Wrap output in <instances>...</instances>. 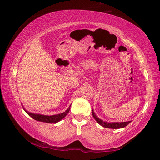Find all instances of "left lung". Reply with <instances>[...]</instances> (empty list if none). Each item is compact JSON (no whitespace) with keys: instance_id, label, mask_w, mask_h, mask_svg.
Wrapping results in <instances>:
<instances>
[{"instance_id":"obj_1","label":"left lung","mask_w":160,"mask_h":160,"mask_svg":"<svg viewBox=\"0 0 160 160\" xmlns=\"http://www.w3.org/2000/svg\"><path fill=\"white\" fill-rule=\"evenodd\" d=\"M92 113L93 117L95 119L96 121L98 123L99 125L102 126L104 127V128H113V129H118V128H121L126 127L128 123L131 122V121H126V122H113V123H108L106 121H104L101 120V119L99 118L97 116L95 115V113H94V111L92 109Z\"/></svg>"}]
</instances>
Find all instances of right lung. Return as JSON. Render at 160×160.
<instances>
[{"label":"right lung","instance_id":"1","mask_svg":"<svg viewBox=\"0 0 160 160\" xmlns=\"http://www.w3.org/2000/svg\"><path fill=\"white\" fill-rule=\"evenodd\" d=\"M71 106V105H70ZM70 106L68 107L66 112L61 113H59V114H56V115H52V116H46V115H42V114H37V113H30L28 112V111H26L27 113L31 116L32 118L35 119V120L39 121H42V122H45V123H56L60 121L61 119H63L65 116L67 115V113L69 112L70 111Z\"/></svg>","mask_w":160,"mask_h":160}]
</instances>
